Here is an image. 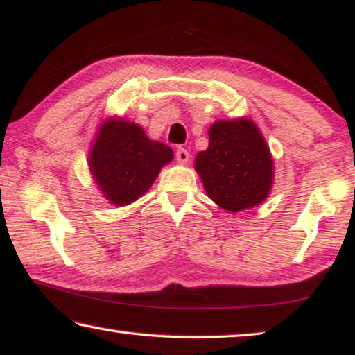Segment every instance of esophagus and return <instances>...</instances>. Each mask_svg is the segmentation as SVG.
I'll return each mask as SVG.
<instances>
[{
    "instance_id": "34e87169",
    "label": "esophagus",
    "mask_w": 355,
    "mask_h": 355,
    "mask_svg": "<svg viewBox=\"0 0 355 355\" xmlns=\"http://www.w3.org/2000/svg\"><path fill=\"white\" fill-rule=\"evenodd\" d=\"M190 159V154L187 149H184V147H179V149L176 150V160L179 163H187Z\"/></svg>"
}]
</instances>
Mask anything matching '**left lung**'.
<instances>
[{
  "label": "left lung",
  "instance_id": "1",
  "mask_svg": "<svg viewBox=\"0 0 355 355\" xmlns=\"http://www.w3.org/2000/svg\"><path fill=\"white\" fill-rule=\"evenodd\" d=\"M195 168L209 198L232 212L261 203L271 189L270 149L248 119L212 125L208 149L196 155Z\"/></svg>",
  "mask_w": 355,
  "mask_h": 355
}]
</instances>
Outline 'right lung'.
Returning a JSON list of instances; mask_svg holds the SVG:
<instances>
[{"label":"right lung","instance_id":"add662e5","mask_svg":"<svg viewBox=\"0 0 355 355\" xmlns=\"http://www.w3.org/2000/svg\"><path fill=\"white\" fill-rule=\"evenodd\" d=\"M171 160V147L150 141L138 125L114 119L100 128L90 152V170L106 198L125 206L146 193Z\"/></svg>","mask_w":355,"mask_h":355}]
</instances>
